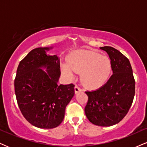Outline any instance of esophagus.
<instances>
[{"label": "esophagus", "mask_w": 147, "mask_h": 147, "mask_svg": "<svg viewBox=\"0 0 147 147\" xmlns=\"http://www.w3.org/2000/svg\"><path fill=\"white\" fill-rule=\"evenodd\" d=\"M81 91H82V90H81V88L79 87V86H75V92L76 94L79 92H81Z\"/></svg>", "instance_id": "34e87169"}]
</instances>
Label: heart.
<instances>
[{"label": "heart", "instance_id": "1", "mask_svg": "<svg viewBox=\"0 0 147 147\" xmlns=\"http://www.w3.org/2000/svg\"><path fill=\"white\" fill-rule=\"evenodd\" d=\"M68 77L72 78L74 72L81 73L83 85L95 88L103 85L112 73V61L107 56L90 50H79L72 53L69 57V66H63Z\"/></svg>", "mask_w": 147, "mask_h": 147}]
</instances>
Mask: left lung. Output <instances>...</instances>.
<instances>
[{"instance_id":"left-lung-1","label":"left lung","mask_w":147,"mask_h":147,"mask_svg":"<svg viewBox=\"0 0 147 147\" xmlns=\"http://www.w3.org/2000/svg\"><path fill=\"white\" fill-rule=\"evenodd\" d=\"M100 49L109 55L113 75L102 87L86 92L88 100L85 114L92 124L109 127L122 121L129 110L135 95V79L129 61L124 55L111 47Z\"/></svg>"}]
</instances>
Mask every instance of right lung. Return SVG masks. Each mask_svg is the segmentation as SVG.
<instances>
[{
	"label": "right lung",
	"mask_w": 147,
	"mask_h": 147,
	"mask_svg": "<svg viewBox=\"0 0 147 147\" xmlns=\"http://www.w3.org/2000/svg\"><path fill=\"white\" fill-rule=\"evenodd\" d=\"M49 48H37L20 61L14 80L18 105L33 126L53 129L63 121L65 109L75 94V85L58 84L59 60L46 53ZM46 67L48 74L40 68Z\"/></svg>",
	"instance_id": "obj_1"
}]
</instances>
